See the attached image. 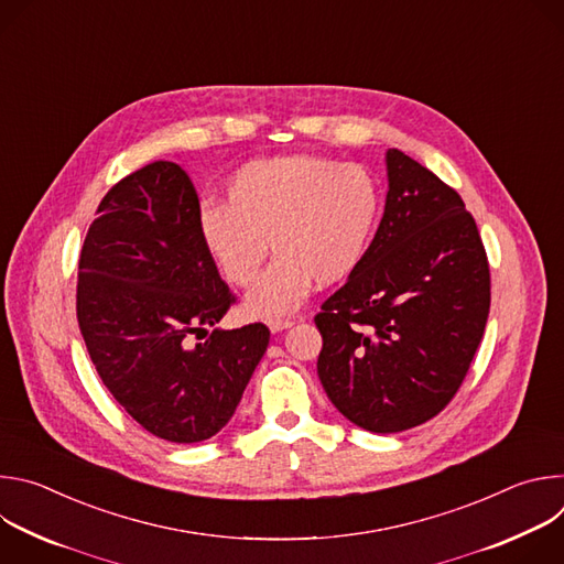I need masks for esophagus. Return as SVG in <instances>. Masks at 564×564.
<instances>
[{
  "label": "esophagus",
  "instance_id": "esophagus-1",
  "mask_svg": "<svg viewBox=\"0 0 564 564\" xmlns=\"http://www.w3.org/2000/svg\"><path fill=\"white\" fill-rule=\"evenodd\" d=\"M292 326H294V321H290V318H268V328L272 333L285 330V328H292Z\"/></svg>",
  "mask_w": 564,
  "mask_h": 564
}]
</instances>
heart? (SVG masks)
Listing matches in <instances>:
<instances>
[{
	"instance_id": "obj_1",
	"label": "heart",
	"mask_w": 564,
	"mask_h": 564,
	"mask_svg": "<svg viewBox=\"0 0 564 564\" xmlns=\"http://www.w3.org/2000/svg\"><path fill=\"white\" fill-rule=\"evenodd\" d=\"M381 214L375 176L341 160L294 153L261 158L234 172L227 203L200 214V236L216 268L234 288L257 283L248 305L257 314L296 310L312 285L348 279L364 261Z\"/></svg>"
}]
</instances>
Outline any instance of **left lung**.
<instances>
[{"instance_id": "obj_1", "label": "left lung", "mask_w": 564, "mask_h": 564, "mask_svg": "<svg viewBox=\"0 0 564 564\" xmlns=\"http://www.w3.org/2000/svg\"><path fill=\"white\" fill-rule=\"evenodd\" d=\"M388 196L350 279L314 314L316 372L337 411L372 433L440 415L485 335L491 272L462 196L388 149Z\"/></svg>"}]
</instances>
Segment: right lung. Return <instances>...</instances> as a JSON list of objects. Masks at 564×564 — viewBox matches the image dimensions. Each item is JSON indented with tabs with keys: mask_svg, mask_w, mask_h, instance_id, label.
Here are the masks:
<instances>
[{
	"mask_svg": "<svg viewBox=\"0 0 564 564\" xmlns=\"http://www.w3.org/2000/svg\"><path fill=\"white\" fill-rule=\"evenodd\" d=\"M234 303L183 167L158 160L107 192L79 252L77 324L102 383L151 435L194 444L234 415L270 344L265 324L207 333Z\"/></svg>",
	"mask_w": 564,
	"mask_h": 564,
	"instance_id": "obj_1",
	"label": "right lung"
}]
</instances>
